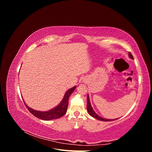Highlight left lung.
<instances>
[{
	"label": "left lung",
	"mask_w": 152,
	"mask_h": 152,
	"mask_svg": "<svg viewBox=\"0 0 152 152\" xmlns=\"http://www.w3.org/2000/svg\"><path fill=\"white\" fill-rule=\"evenodd\" d=\"M129 57L131 58V59H134V58H133L132 54L129 52ZM87 111H88L89 113L91 116H92L93 117L98 119V120H99V121H115V120H117V119H107V118H103L102 117H101L99 116H98L97 114H96L94 111L93 110V108H92L91 107V103H90V100H89V95H87Z\"/></svg>",
	"instance_id": "1"
}]
</instances>
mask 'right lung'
I'll return each instance as SVG.
<instances>
[{
    "mask_svg": "<svg viewBox=\"0 0 152 152\" xmlns=\"http://www.w3.org/2000/svg\"><path fill=\"white\" fill-rule=\"evenodd\" d=\"M76 88V86L72 87L70 89H69L66 93H65L64 98L61 102L59 105H58L56 107L54 108L49 110L47 112H40V111H36L33 109H31L29 107L27 106L25 102L24 103L26 106L27 109L28 110V111L36 117H37L40 119H42L44 121H50L53 120V119H56L61 117L65 115L67 111L68 108V98L70 97L71 94L74 91L75 89Z\"/></svg>",
    "mask_w": 152,
    "mask_h": 152,
    "instance_id": "right-lung-1",
    "label": "right lung"
}]
</instances>
